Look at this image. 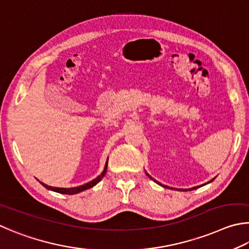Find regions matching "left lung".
<instances>
[{
  "label": "left lung",
  "instance_id": "1",
  "mask_svg": "<svg viewBox=\"0 0 249 249\" xmlns=\"http://www.w3.org/2000/svg\"><path fill=\"white\" fill-rule=\"evenodd\" d=\"M146 175H147V176H149V177L151 178V179H152V180H154L155 182H158V184H159V185H160V186H162V187H165V188H169V187H167V186H164V185H162V184H160V182H159V181H156L155 179H153V178H152V177H151V176H150V175H149V174H147V173H146ZM213 179H214V178H213ZM213 179H212V180H210V181H209V182H211V181H213ZM209 182H207V184H209ZM194 189H197V187H194V188H190V189H188V190H194Z\"/></svg>",
  "mask_w": 249,
  "mask_h": 249
}]
</instances>
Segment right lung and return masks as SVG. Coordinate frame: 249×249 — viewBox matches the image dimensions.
<instances>
[{
	"label": "right lung",
	"mask_w": 249,
	"mask_h": 249,
	"mask_svg": "<svg viewBox=\"0 0 249 249\" xmlns=\"http://www.w3.org/2000/svg\"><path fill=\"white\" fill-rule=\"evenodd\" d=\"M107 166H108V159H107L106 165H105V167H104L103 173L100 174L98 177H96L95 179H93V180L89 181V182H87V184H85V185H82V186H78V187H74V188H56V187L48 186L46 184H43V182H41V185L45 187V188L49 189V190H52V191H55V193L64 194V195H75V194L81 193V191H84L86 189H89V188H91V187H94L96 184H98V182L103 179V177L105 176V174H106Z\"/></svg>",
	"instance_id": "add662e5"
}]
</instances>
